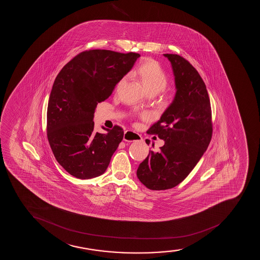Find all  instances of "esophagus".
I'll return each mask as SVG.
<instances>
[{
    "label": "esophagus",
    "mask_w": 260,
    "mask_h": 260,
    "mask_svg": "<svg viewBox=\"0 0 260 260\" xmlns=\"http://www.w3.org/2000/svg\"><path fill=\"white\" fill-rule=\"evenodd\" d=\"M142 140L141 135H138L135 132L125 131L124 134V141L133 142V141H141Z\"/></svg>",
    "instance_id": "esophagus-1"
}]
</instances>
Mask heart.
Listing matches in <instances>:
<instances>
[{"label":"heart","mask_w":260,"mask_h":260,"mask_svg":"<svg viewBox=\"0 0 260 260\" xmlns=\"http://www.w3.org/2000/svg\"><path fill=\"white\" fill-rule=\"evenodd\" d=\"M132 75L139 78L148 93H158L167 89L169 85V77L161 65L156 60L147 58L142 60ZM122 77L116 84L118 89L125 81Z\"/></svg>","instance_id":"b5f03b06"}]
</instances>
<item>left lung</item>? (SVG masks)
<instances>
[{"label":"left lung","mask_w":260,"mask_h":260,"mask_svg":"<svg viewBox=\"0 0 260 260\" xmlns=\"http://www.w3.org/2000/svg\"><path fill=\"white\" fill-rule=\"evenodd\" d=\"M175 76L176 95L148 135L164 140L160 152L150 151L137 170L138 179L150 190L173 188L188 176L209 146L212 108L206 84L188 60L165 54ZM147 145L149 141L146 140ZM154 146V145H152Z\"/></svg>","instance_id":"8db88e82"}]
</instances>
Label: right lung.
Segmentation results:
<instances>
[{"instance_id":"right-lung-1","label":"right lung","mask_w":260,"mask_h":260,"mask_svg":"<svg viewBox=\"0 0 260 260\" xmlns=\"http://www.w3.org/2000/svg\"><path fill=\"white\" fill-rule=\"evenodd\" d=\"M140 56L133 52L83 51L55 78L48 100L47 136L57 162L75 178L103 174L122 141L119 125L103 127L107 134L93 131V114Z\"/></svg>"}]
</instances>
